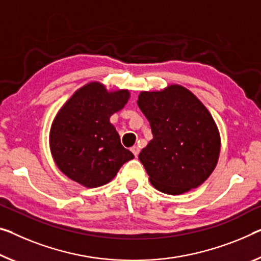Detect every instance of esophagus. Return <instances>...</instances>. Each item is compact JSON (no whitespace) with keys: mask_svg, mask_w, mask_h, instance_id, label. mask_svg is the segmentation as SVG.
I'll use <instances>...</instances> for the list:
<instances>
[{"mask_svg":"<svg viewBox=\"0 0 261 261\" xmlns=\"http://www.w3.org/2000/svg\"><path fill=\"white\" fill-rule=\"evenodd\" d=\"M132 153L134 154V156L136 158V156L139 155V153H140V148H139V146H134V147H132Z\"/></svg>","mask_w":261,"mask_h":261,"instance_id":"obj_1","label":"esophagus"}]
</instances>
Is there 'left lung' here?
<instances>
[{"label": "left lung", "instance_id": "8db88e82", "mask_svg": "<svg viewBox=\"0 0 261 261\" xmlns=\"http://www.w3.org/2000/svg\"><path fill=\"white\" fill-rule=\"evenodd\" d=\"M139 108L153 139L139 154L155 189L182 195L206 181L217 166L220 135L206 107L186 87L142 91Z\"/></svg>", "mask_w": 261, "mask_h": 261}]
</instances>
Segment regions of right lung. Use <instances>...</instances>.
<instances>
[{
    "label": "right lung",
    "mask_w": 261,
    "mask_h": 261,
    "mask_svg": "<svg viewBox=\"0 0 261 261\" xmlns=\"http://www.w3.org/2000/svg\"><path fill=\"white\" fill-rule=\"evenodd\" d=\"M129 97L128 90L107 91L101 83L91 82L64 103L49 136L52 158L64 175L83 187H101L134 159L110 122Z\"/></svg>",
    "instance_id": "1"
}]
</instances>
